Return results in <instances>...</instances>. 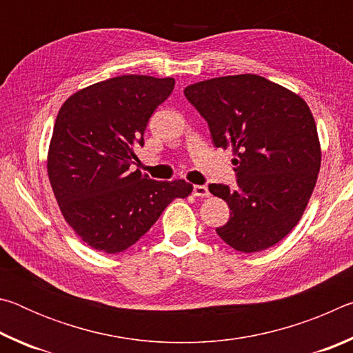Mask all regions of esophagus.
I'll return each instance as SVG.
<instances>
[{
  "instance_id": "obj_1",
  "label": "esophagus",
  "mask_w": 353,
  "mask_h": 353,
  "mask_svg": "<svg viewBox=\"0 0 353 353\" xmlns=\"http://www.w3.org/2000/svg\"><path fill=\"white\" fill-rule=\"evenodd\" d=\"M193 194L196 198H208V196H210V191H208L205 185H194Z\"/></svg>"
}]
</instances>
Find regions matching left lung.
<instances>
[{
  "label": "left lung",
  "instance_id": "obj_1",
  "mask_svg": "<svg viewBox=\"0 0 353 353\" xmlns=\"http://www.w3.org/2000/svg\"><path fill=\"white\" fill-rule=\"evenodd\" d=\"M183 93L208 123L213 145L235 155L236 187L208 185L230 208L216 234L244 254L277 244L302 218L318 181L321 145L310 107L256 74L214 77Z\"/></svg>",
  "mask_w": 353,
  "mask_h": 353
}]
</instances>
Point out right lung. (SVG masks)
<instances>
[{"label": "right lung", "instance_id": "right-lung-1", "mask_svg": "<svg viewBox=\"0 0 353 353\" xmlns=\"http://www.w3.org/2000/svg\"><path fill=\"white\" fill-rule=\"evenodd\" d=\"M172 77L124 74L76 92L57 113L46 170L63 218L88 246L118 254L151 229L171 201L193 185L157 182L132 171L134 149Z\"/></svg>", "mask_w": 353, "mask_h": 353}]
</instances>
